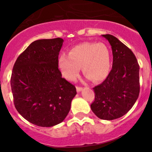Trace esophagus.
I'll use <instances>...</instances> for the list:
<instances>
[{"label":"esophagus","instance_id":"obj_1","mask_svg":"<svg viewBox=\"0 0 152 152\" xmlns=\"http://www.w3.org/2000/svg\"><path fill=\"white\" fill-rule=\"evenodd\" d=\"M76 88H77V92H80V91L82 90V87H80V86H77Z\"/></svg>","mask_w":152,"mask_h":152}]
</instances>
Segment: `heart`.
<instances>
[{"mask_svg":"<svg viewBox=\"0 0 152 152\" xmlns=\"http://www.w3.org/2000/svg\"><path fill=\"white\" fill-rule=\"evenodd\" d=\"M59 66L63 76L73 81L79 75L80 67L84 75L93 82L104 80L111 66L110 53L107 45L99 43H83L70 50L68 56L62 55Z\"/></svg>","mask_w":152,"mask_h":152,"instance_id":"heart-1","label":"heart"}]
</instances>
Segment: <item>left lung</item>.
<instances>
[{
	"label": "left lung",
	"instance_id": "1",
	"mask_svg": "<svg viewBox=\"0 0 152 152\" xmlns=\"http://www.w3.org/2000/svg\"><path fill=\"white\" fill-rule=\"evenodd\" d=\"M102 37L111 45L113 66L106 80L93 88L95 100L91 108L100 119L112 120L125 115L138 99L140 66L133 52L116 37Z\"/></svg>",
	"mask_w": 152,
	"mask_h": 152
}]
</instances>
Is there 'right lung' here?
Here are the masks:
<instances>
[{
	"instance_id": "1",
	"label": "right lung",
	"mask_w": 152,
	"mask_h": 152,
	"mask_svg": "<svg viewBox=\"0 0 152 152\" xmlns=\"http://www.w3.org/2000/svg\"><path fill=\"white\" fill-rule=\"evenodd\" d=\"M61 38L32 42L14 64L10 80L14 102L28 122L50 127L61 123L69 113L76 88L61 77L59 54Z\"/></svg>"
}]
</instances>
